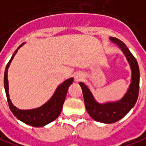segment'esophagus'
Returning a JSON list of instances; mask_svg holds the SVG:
<instances>
[{"mask_svg": "<svg viewBox=\"0 0 146 146\" xmlns=\"http://www.w3.org/2000/svg\"><path fill=\"white\" fill-rule=\"evenodd\" d=\"M75 79H76V81H80V80L82 79V76H81L80 74H77V75L75 76Z\"/></svg>", "mask_w": 146, "mask_h": 146, "instance_id": "obj_1", "label": "esophagus"}]
</instances>
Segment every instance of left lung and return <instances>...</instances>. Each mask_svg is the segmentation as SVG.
I'll list each match as a JSON object with an SVG mask.
<instances>
[{
	"mask_svg": "<svg viewBox=\"0 0 146 146\" xmlns=\"http://www.w3.org/2000/svg\"><path fill=\"white\" fill-rule=\"evenodd\" d=\"M110 39L121 48L131 66L132 78L127 93L119 101L101 104L94 100L90 90L84 83H79L82 89L85 106L89 115L94 120L104 123H115L128 113L137 103L140 83V71L136 58L121 40L114 37H111Z\"/></svg>",
	"mask_w": 146,
	"mask_h": 146,
	"instance_id": "8db88e82",
	"label": "left lung"
}]
</instances>
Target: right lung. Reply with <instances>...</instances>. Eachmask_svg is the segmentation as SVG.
Returning <instances> with one entry per match:
<instances>
[{
	"mask_svg": "<svg viewBox=\"0 0 146 146\" xmlns=\"http://www.w3.org/2000/svg\"><path fill=\"white\" fill-rule=\"evenodd\" d=\"M23 44H21L15 51V52L13 53L10 60L6 65L5 71L4 86L7 97V101L12 113L19 120L23 121V123L31 125L33 127H43L44 125L52 122L53 120H55L60 115L63 108V104L64 103L68 89L69 86L73 83V78H69L68 80L64 81L62 84H60L57 87L52 97L50 98V100L39 108L32 110H20L16 107H14L13 103H11V100L9 99V85H8L7 78L8 68L14 57L15 54L17 53L19 48H21Z\"/></svg>",
	"mask_w": 146,
	"mask_h": 146,
	"instance_id": "obj_1",
	"label": "right lung"
}]
</instances>
